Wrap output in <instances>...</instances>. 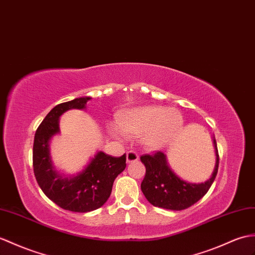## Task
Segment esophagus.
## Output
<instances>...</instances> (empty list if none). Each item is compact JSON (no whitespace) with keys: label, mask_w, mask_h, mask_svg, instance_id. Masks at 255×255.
<instances>
[{"label":"esophagus","mask_w":255,"mask_h":255,"mask_svg":"<svg viewBox=\"0 0 255 255\" xmlns=\"http://www.w3.org/2000/svg\"><path fill=\"white\" fill-rule=\"evenodd\" d=\"M126 159H127V163L137 162L139 159V155L137 154V152L129 151V152H127V154H126Z\"/></svg>","instance_id":"34e87169"}]
</instances>
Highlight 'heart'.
I'll return each mask as SVG.
<instances>
[{"label": "heart", "mask_w": 255, "mask_h": 255, "mask_svg": "<svg viewBox=\"0 0 255 255\" xmlns=\"http://www.w3.org/2000/svg\"><path fill=\"white\" fill-rule=\"evenodd\" d=\"M116 125L127 137H141L146 150L158 151L178 137L183 118L175 109L146 105L122 112L116 116ZM109 131L114 138H120V132L114 127H110Z\"/></svg>", "instance_id": "obj_1"}]
</instances>
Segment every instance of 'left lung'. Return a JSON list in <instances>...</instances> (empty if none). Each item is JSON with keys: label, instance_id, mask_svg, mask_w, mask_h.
I'll use <instances>...</instances> for the list:
<instances>
[{"label": "left lung", "instance_id": "left-lung-1", "mask_svg": "<svg viewBox=\"0 0 255 255\" xmlns=\"http://www.w3.org/2000/svg\"><path fill=\"white\" fill-rule=\"evenodd\" d=\"M212 140L216 155L215 167L210 179L200 183L188 182L177 176L169 167L166 155L163 152L142 155L140 159L145 166V176L141 182V190L146 200L157 208L181 211L190 208L202 199L215 180L220 162L214 135H212Z\"/></svg>", "mask_w": 255, "mask_h": 255}]
</instances>
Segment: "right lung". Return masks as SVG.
<instances>
[{
  "label": "right lung",
  "mask_w": 255,
  "mask_h": 255,
  "mask_svg": "<svg viewBox=\"0 0 255 255\" xmlns=\"http://www.w3.org/2000/svg\"><path fill=\"white\" fill-rule=\"evenodd\" d=\"M90 97L77 98L53 108L40 124L33 141V171L41 190L60 208L87 213L101 208L110 198L116 177L126 168V154L112 157L99 151L76 175L56 170L50 155V141L60 133V117L69 110H85Z\"/></svg>",
  "instance_id": "right-lung-1"
}]
</instances>
